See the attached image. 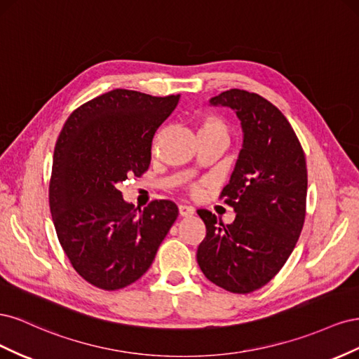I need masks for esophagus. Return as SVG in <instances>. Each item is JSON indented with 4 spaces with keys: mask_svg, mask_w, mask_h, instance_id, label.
Segmentation results:
<instances>
[{
    "mask_svg": "<svg viewBox=\"0 0 359 359\" xmlns=\"http://www.w3.org/2000/svg\"><path fill=\"white\" fill-rule=\"evenodd\" d=\"M178 211H180L181 217H191L194 214V208H193V206H189V205H180Z\"/></svg>",
    "mask_w": 359,
    "mask_h": 359,
    "instance_id": "1",
    "label": "esophagus"
}]
</instances>
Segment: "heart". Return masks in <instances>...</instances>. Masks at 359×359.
I'll return each mask as SVG.
<instances>
[{
  "mask_svg": "<svg viewBox=\"0 0 359 359\" xmlns=\"http://www.w3.org/2000/svg\"><path fill=\"white\" fill-rule=\"evenodd\" d=\"M203 130H226V127L219 118L206 115L201 119V130H199V132H203Z\"/></svg>",
  "mask_w": 359,
  "mask_h": 359,
  "instance_id": "1",
  "label": "heart"
}]
</instances>
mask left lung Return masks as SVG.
I'll return each mask as SVG.
<instances>
[{"label":"left lung","mask_w":359,"mask_h":359,"mask_svg":"<svg viewBox=\"0 0 359 359\" xmlns=\"http://www.w3.org/2000/svg\"><path fill=\"white\" fill-rule=\"evenodd\" d=\"M208 103L235 112L243 148L222 191L236 212L233 223L198 211L206 226L198 264L214 285L250 293L265 286L295 248L306 217V156L286 116L259 94L229 90Z\"/></svg>","instance_id":"obj_1"}]
</instances>
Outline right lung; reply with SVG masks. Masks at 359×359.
I'll return each mask as SVG.
<instances>
[{
    "instance_id": "1",
    "label": "right lung",
    "mask_w": 359,
    "mask_h": 359,
    "mask_svg": "<svg viewBox=\"0 0 359 359\" xmlns=\"http://www.w3.org/2000/svg\"><path fill=\"white\" fill-rule=\"evenodd\" d=\"M178 100L112 90L78 107L61 130L49 187L52 220L73 268L97 287L123 289L142 277L177 220L173 202L135 208L118 186L148 169L154 135Z\"/></svg>"
}]
</instances>
